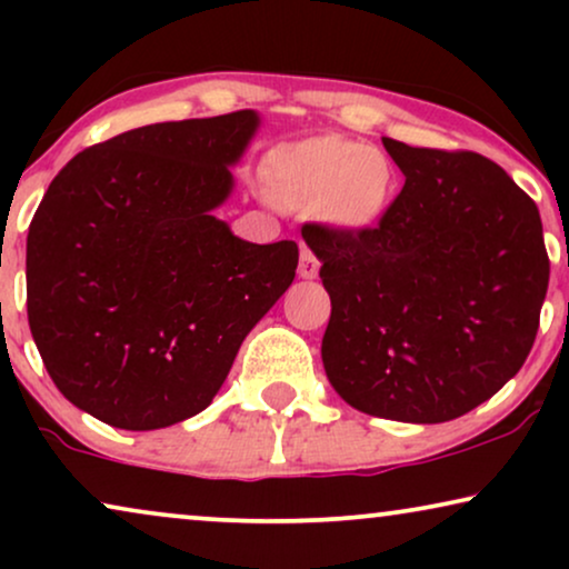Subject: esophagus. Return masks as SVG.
Segmentation results:
<instances>
[{"instance_id": "34e87169", "label": "esophagus", "mask_w": 569, "mask_h": 569, "mask_svg": "<svg viewBox=\"0 0 569 569\" xmlns=\"http://www.w3.org/2000/svg\"><path fill=\"white\" fill-rule=\"evenodd\" d=\"M318 267H321V261L316 259V253L310 251L308 246L300 248V263H298V274L302 279H313L318 277Z\"/></svg>"}]
</instances>
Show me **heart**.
<instances>
[{"label":"heart","mask_w":569,"mask_h":569,"mask_svg":"<svg viewBox=\"0 0 569 569\" xmlns=\"http://www.w3.org/2000/svg\"><path fill=\"white\" fill-rule=\"evenodd\" d=\"M263 178L279 204L318 212L341 230L372 228L399 189L386 152L345 137H316L271 152Z\"/></svg>","instance_id":"1"}]
</instances>
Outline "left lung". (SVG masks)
Here are the masks:
<instances>
[{
  "label": "left lung",
  "instance_id": "8db88e82",
  "mask_svg": "<svg viewBox=\"0 0 569 569\" xmlns=\"http://www.w3.org/2000/svg\"><path fill=\"white\" fill-rule=\"evenodd\" d=\"M407 183L365 230L308 222L331 295L323 368L349 407L448 422L523 368L549 256L533 199L469 150L383 137Z\"/></svg>",
  "mask_w": 569,
  "mask_h": 569
}]
</instances>
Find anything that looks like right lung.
<instances>
[{"label": "right lung", "instance_id": "add662e5", "mask_svg": "<svg viewBox=\"0 0 569 569\" xmlns=\"http://www.w3.org/2000/svg\"><path fill=\"white\" fill-rule=\"evenodd\" d=\"M253 111L139 127L74 154L28 232V323L74 407L158 430L212 403L282 298L298 243L256 246L212 214Z\"/></svg>", "mask_w": 569, "mask_h": 569}]
</instances>
